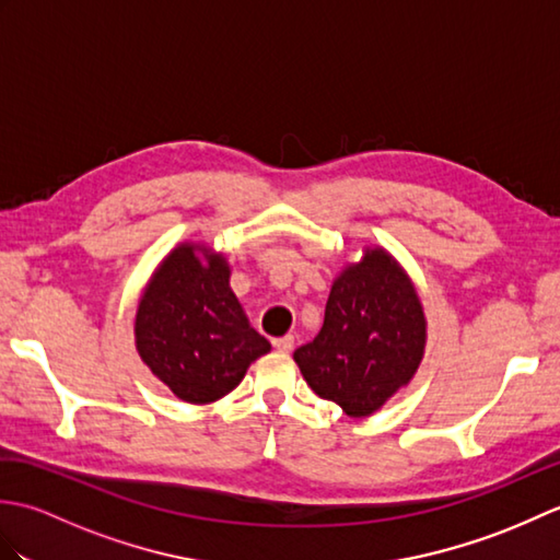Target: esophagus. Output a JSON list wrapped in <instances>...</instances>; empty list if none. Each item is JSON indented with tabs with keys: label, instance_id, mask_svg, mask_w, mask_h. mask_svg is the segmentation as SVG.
<instances>
[{
	"label": "esophagus",
	"instance_id": "34e87169",
	"mask_svg": "<svg viewBox=\"0 0 560 560\" xmlns=\"http://www.w3.org/2000/svg\"><path fill=\"white\" fill-rule=\"evenodd\" d=\"M273 349H277L279 353H291L293 351V337L287 335V337L273 339Z\"/></svg>",
	"mask_w": 560,
	"mask_h": 560
}]
</instances>
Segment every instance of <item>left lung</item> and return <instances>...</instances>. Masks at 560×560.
Segmentation results:
<instances>
[{
  "label": "left lung",
  "instance_id": "obj_1",
  "mask_svg": "<svg viewBox=\"0 0 560 560\" xmlns=\"http://www.w3.org/2000/svg\"><path fill=\"white\" fill-rule=\"evenodd\" d=\"M425 327L409 273L385 247H363L361 259L331 281L323 329L295 349L293 361L317 397L365 419L413 380Z\"/></svg>",
  "mask_w": 560,
  "mask_h": 560
}]
</instances>
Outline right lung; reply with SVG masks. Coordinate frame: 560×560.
Here are the masks:
<instances>
[{
  "label": "right lung",
  "instance_id": "right-lung-1",
  "mask_svg": "<svg viewBox=\"0 0 560 560\" xmlns=\"http://www.w3.org/2000/svg\"><path fill=\"white\" fill-rule=\"evenodd\" d=\"M135 343L149 371L187 404L229 395L271 351L231 289V265L205 243H180L141 291Z\"/></svg>",
  "mask_w": 560,
  "mask_h": 560
}]
</instances>
